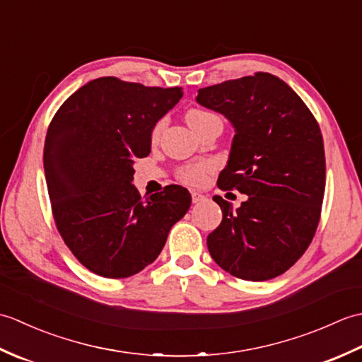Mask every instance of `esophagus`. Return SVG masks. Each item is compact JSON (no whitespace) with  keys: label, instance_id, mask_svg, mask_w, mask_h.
<instances>
[{"label":"esophagus","instance_id":"esophagus-1","mask_svg":"<svg viewBox=\"0 0 362 362\" xmlns=\"http://www.w3.org/2000/svg\"><path fill=\"white\" fill-rule=\"evenodd\" d=\"M191 197H193V202H194V204L202 202V201H205V199H206L204 194L197 193V191H193V193H191Z\"/></svg>","mask_w":362,"mask_h":362}]
</instances>
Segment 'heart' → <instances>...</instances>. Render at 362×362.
Segmentation results:
<instances>
[{
  "mask_svg": "<svg viewBox=\"0 0 362 362\" xmlns=\"http://www.w3.org/2000/svg\"><path fill=\"white\" fill-rule=\"evenodd\" d=\"M213 117V113H209L205 110L201 109H191L187 113V121L188 124L191 126V129H197L199 124H201L202 121H205L206 118ZM160 132V126L153 130V135H158ZM211 171V165L209 161H201V163H194V165H188L185 168L180 169L179 173V179L187 183V185H202V183L206 180V175Z\"/></svg>",
  "mask_w": 362,
  "mask_h": 362,
  "instance_id": "b5f03b06",
  "label": "heart"
}]
</instances>
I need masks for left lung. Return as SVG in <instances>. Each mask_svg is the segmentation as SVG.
Wrapping results in <instances>:
<instances>
[{
  "mask_svg": "<svg viewBox=\"0 0 362 362\" xmlns=\"http://www.w3.org/2000/svg\"><path fill=\"white\" fill-rule=\"evenodd\" d=\"M196 101L232 122L235 136L221 189L219 227L206 238L211 258L233 276L264 281L286 272L311 244L325 193V151L316 118L286 82L255 73L199 90Z\"/></svg>",
  "mask_w": 362,
  "mask_h": 362,
  "instance_id": "1",
  "label": "left lung"
}]
</instances>
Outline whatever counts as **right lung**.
Returning <instances> with one entry per match:
<instances>
[{"mask_svg": "<svg viewBox=\"0 0 362 362\" xmlns=\"http://www.w3.org/2000/svg\"><path fill=\"white\" fill-rule=\"evenodd\" d=\"M182 96L180 87L99 78L54 115L43 151L52 216L88 271L105 279L143 271L188 211L187 188L168 185L143 199L132 185L134 160L149 156L153 127Z\"/></svg>", "mask_w": 362, "mask_h": 362, "instance_id": "1", "label": "right lung"}]
</instances>
